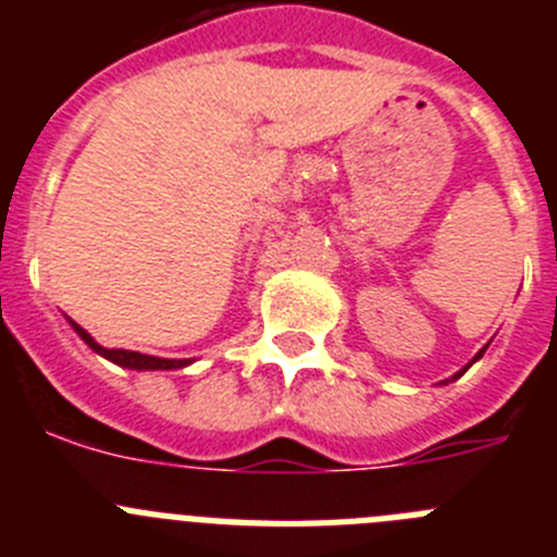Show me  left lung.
Masks as SVG:
<instances>
[{
  "label": "left lung",
  "instance_id": "obj_1",
  "mask_svg": "<svg viewBox=\"0 0 557 557\" xmlns=\"http://www.w3.org/2000/svg\"><path fill=\"white\" fill-rule=\"evenodd\" d=\"M485 348H488V346H485ZM485 348H482V351H480V354H476V357H474V359H471V362H469V366H466V368H462V371H457V373H455V376H451V379H460V376H462V373H466V371H469V368H471V366H474V362H476V359H480V357H482V354H485Z\"/></svg>",
  "mask_w": 557,
  "mask_h": 557
}]
</instances>
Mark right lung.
<instances>
[{
    "instance_id": "obj_1",
    "label": "right lung",
    "mask_w": 557,
    "mask_h": 557,
    "mask_svg": "<svg viewBox=\"0 0 557 557\" xmlns=\"http://www.w3.org/2000/svg\"><path fill=\"white\" fill-rule=\"evenodd\" d=\"M72 323V329H75L77 334H81V339L86 343L91 351H97L100 357L111 359V362H116L120 368H133V371H175V368H186L191 362V359H164V357H150V354H139V351H125V348H102L100 343H97L91 334L86 332L83 326H77L75 321Z\"/></svg>"
}]
</instances>
